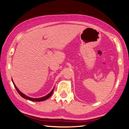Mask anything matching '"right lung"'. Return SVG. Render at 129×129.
Returning a JSON list of instances; mask_svg holds the SVG:
<instances>
[{"instance_id":"obj_1","label":"right lung","mask_w":129,"mask_h":129,"mask_svg":"<svg viewBox=\"0 0 129 129\" xmlns=\"http://www.w3.org/2000/svg\"><path fill=\"white\" fill-rule=\"evenodd\" d=\"M12 83H13V84H14V86H15V87L16 88V90L17 91L18 94L20 95L22 98H23L24 99H27V100H30V101H31L39 102V101H45L46 100H47V99H48L52 95L53 93V90H54V88H53V89L50 92V93H49L48 94H47V95H46V96H43V97L40 98H30V97H29V96H27V95H25V94H24L23 93H22V92L20 91V90H19L17 88V87L16 86V85L14 83V81H13L12 79Z\"/></svg>"}]
</instances>
